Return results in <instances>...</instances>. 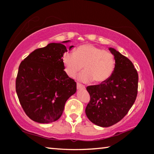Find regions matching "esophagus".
Masks as SVG:
<instances>
[{"mask_svg":"<svg viewBox=\"0 0 154 154\" xmlns=\"http://www.w3.org/2000/svg\"><path fill=\"white\" fill-rule=\"evenodd\" d=\"M77 89H84L85 86L82 84H80L79 83H77Z\"/></svg>","mask_w":154,"mask_h":154,"instance_id":"34e87169","label":"esophagus"}]
</instances>
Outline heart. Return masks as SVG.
Returning <instances> with one entry per match:
<instances>
[{
    "mask_svg": "<svg viewBox=\"0 0 154 154\" xmlns=\"http://www.w3.org/2000/svg\"><path fill=\"white\" fill-rule=\"evenodd\" d=\"M62 62L66 74L71 77H75L83 67L85 71L77 78L85 83L93 79L96 83L105 82L110 77L115 68L113 54L92 44L79 46L75 53L65 52Z\"/></svg>",
    "mask_w": 154,
    "mask_h": 154,
    "instance_id": "heart-1",
    "label": "heart"
}]
</instances>
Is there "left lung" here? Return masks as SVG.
Listing matches in <instances>:
<instances>
[{
	"instance_id": "8db88e82",
	"label": "left lung",
	"mask_w": 154,
	"mask_h": 154,
	"mask_svg": "<svg viewBox=\"0 0 154 154\" xmlns=\"http://www.w3.org/2000/svg\"><path fill=\"white\" fill-rule=\"evenodd\" d=\"M116 60L113 73L99 85L86 89L90 100L85 108L88 118L97 126L116 124L128 113L136 100L139 76L130 60L113 48H109Z\"/></svg>"
}]
</instances>
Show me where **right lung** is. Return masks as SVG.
<instances>
[{
  "instance_id": "add662e5",
  "label": "right lung",
  "mask_w": 154,
  "mask_h": 154,
  "mask_svg": "<svg viewBox=\"0 0 154 154\" xmlns=\"http://www.w3.org/2000/svg\"><path fill=\"white\" fill-rule=\"evenodd\" d=\"M69 41L36 49L20 64L15 82L17 97L28 118L38 123L58 120L66 100L76 92V82L64 71L62 62L67 51L62 43Z\"/></svg>"
}]
</instances>
